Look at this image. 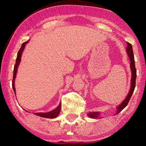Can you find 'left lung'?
<instances>
[{
	"label": "left lung",
	"mask_w": 146,
	"mask_h": 146,
	"mask_svg": "<svg viewBox=\"0 0 146 146\" xmlns=\"http://www.w3.org/2000/svg\"><path fill=\"white\" fill-rule=\"evenodd\" d=\"M127 46L126 48V52L128 57L130 60V69H131V84H130V89L126 97L125 98V99L121 102L120 104H119L116 107V113L114 115H116L117 113H119L122 110L125 108V106L127 105V104L129 102V99L131 98V95L134 91L135 87V79H136V69L135 67V60H134V56H133V49H132V46L131 44L127 42ZM100 112L99 111H92V112H89L88 113L89 117L90 118H100Z\"/></svg>",
	"instance_id": "1"
}]
</instances>
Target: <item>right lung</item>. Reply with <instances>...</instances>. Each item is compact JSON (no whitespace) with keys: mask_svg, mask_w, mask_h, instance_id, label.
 Instances as JSON below:
<instances>
[{"mask_svg":"<svg viewBox=\"0 0 146 146\" xmlns=\"http://www.w3.org/2000/svg\"><path fill=\"white\" fill-rule=\"evenodd\" d=\"M28 42H29V40L23 43V44L21 46V49L19 50V52L17 54V60H16V64H15V68H14L13 79V88L15 94H16V90L15 87V81L16 78V76H17L18 67H19V66L20 64V62H21L22 54H23V52L24 50V49H25L26 44H27ZM60 109H61V103H60V104L58 106L57 108H56L54 110H53L48 111V112H37V113H35V115H38L40 117H45V118L52 119V118H55V117H56L58 115H59L60 111Z\"/></svg>","mask_w":146,"mask_h":146,"instance_id":"right-lung-1","label":"right lung"}]
</instances>
